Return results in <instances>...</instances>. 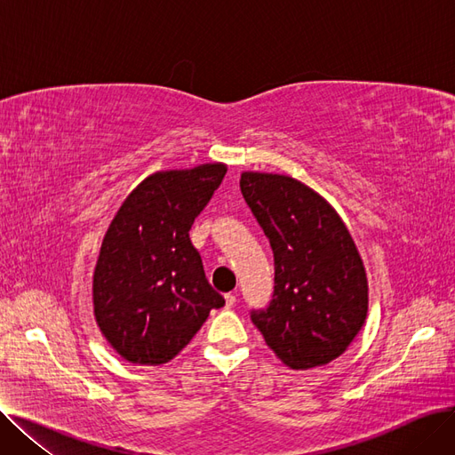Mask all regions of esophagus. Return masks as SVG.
<instances>
[{"label": "esophagus", "instance_id": "esophagus-1", "mask_svg": "<svg viewBox=\"0 0 455 455\" xmlns=\"http://www.w3.org/2000/svg\"><path fill=\"white\" fill-rule=\"evenodd\" d=\"M225 302H227V307H232L235 304V293H227Z\"/></svg>", "mask_w": 455, "mask_h": 455}]
</instances>
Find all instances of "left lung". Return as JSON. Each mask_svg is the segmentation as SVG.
<instances>
[{
  "label": "left lung",
  "mask_w": 455,
  "mask_h": 455,
  "mask_svg": "<svg viewBox=\"0 0 455 455\" xmlns=\"http://www.w3.org/2000/svg\"><path fill=\"white\" fill-rule=\"evenodd\" d=\"M242 194L275 256V293L251 319L291 369L339 357L365 324L363 259L333 206L304 182L280 173H242Z\"/></svg>",
  "instance_id": "obj_1"
}]
</instances>
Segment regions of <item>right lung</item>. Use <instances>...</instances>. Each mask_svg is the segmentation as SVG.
Masks as SVG:
<instances>
[{"mask_svg":"<svg viewBox=\"0 0 455 455\" xmlns=\"http://www.w3.org/2000/svg\"><path fill=\"white\" fill-rule=\"evenodd\" d=\"M227 173L212 162L143 179L110 221L93 269V317L134 365L167 363L225 299L206 280L189 228Z\"/></svg>","mask_w":455,"mask_h":455,"instance_id":"right-lung-1","label":"right lung"}]
</instances>
